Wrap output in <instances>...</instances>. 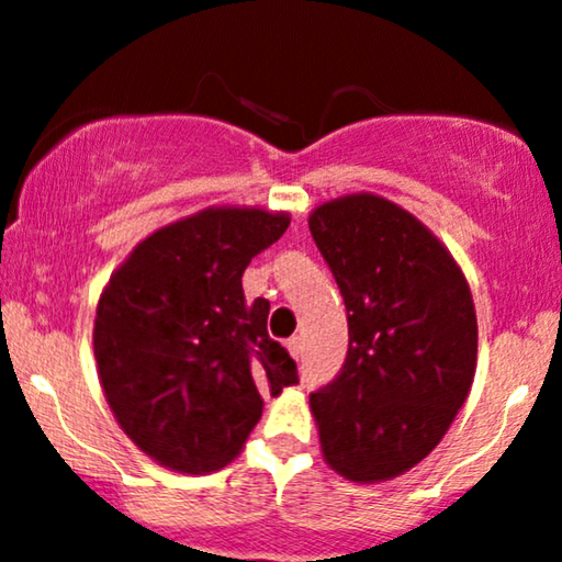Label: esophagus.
Instances as JSON below:
<instances>
[{
  "instance_id": "esophagus-1",
  "label": "esophagus",
  "mask_w": 562,
  "mask_h": 562,
  "mask_svg": "<svg viewBox=\"0 0 562 562\" xmlns=\"http://www.w3.org/2000/svg\"><path fill=\"white\" fill-rule=\"evenodd\" d=\"M285 348H288V353L295 358V361H299L301 358V337H290V340L285 342Z\"/></svg>"
}]
</instances>
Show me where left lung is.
<instances>
[{"instance_id": "1", "label": "left lung", "mask_w": 562, "mask_h": 562, "mask_svg": "<svg viewBox=\"0 0 562 562\" xmlns=\"http://www.w3.org/2000/svg\"><path fill=\"white\" fill-rule=\"evenodd\" d=\"M348 308L340 374L311 395L322 456L348 482H387L450 429L476 371V311L465 274L431 229L374 193L308 216Z\"/></svg>"}]
</instances>
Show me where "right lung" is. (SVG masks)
Masks as SVG:
<instances>
[{
  "label": "right lung",
  "mask_w": 562,
  "mask_h": 562,
  "mask_svg": "<svg viewBox=\"0 0 562 562\" xmlns=\"http://www.w3.org/2000/svg\"><path fill=\"white\" fill-rule=\"evenodd\" d=\"M288 225V212L201 209L140 240L101 290V390L125 435L165 469H225L259 424L263 392L299 384L267 333L269 301L243 295L246 267Z\"/></svg>",
  "instance_id": "add662e5"
}]
</instances>
